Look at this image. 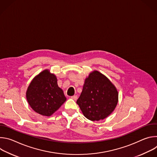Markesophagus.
Segmentation results:
<instances>
[{
	"label": "esophagus",
	"instance_id": "esophagus-1",
	"mask_svg": "<svg viewBox=\"0 0 157 157\" xmlns=\"http://www.w3.org/2000/svg\"><path fill=\"white\" fill-rule=\"evenodd\" d=\"M71 98L72 99L76 101V100H77V99H78V96H73L71 97Z\"/></svg>",
	"mask_w": 157,
	"mask_h": 157
}]
</instances>
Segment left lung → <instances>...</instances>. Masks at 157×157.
Segmentation results:
<instances>
[{"mask_svg":"<svg viewBox=\"0 0 157 157\" xmlns=\"http://www.w3.org/2000/svg\"><path fill=\"white\" fill-rule=\"evenodd\" d=\"M118 96L116 87L110 81L100 72L94 71L86 78L76 103L87 119L98 121L114 111Z\"/></svg>","mask_w":157,"mask_h":157,"instance_id":"left-lung-1","label":"left lung"}]
</instances>
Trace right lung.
I'll list each match as a JSON object with an SVG mask.
<instances>
[{"label":"right lung","instance_id":"right-lung-1","mask_svg":"<svg viewBox=\"0 0 157 157\" xmlns=\"http://www.w3.org/2000/svg\"><path fill=\"white\" fill-rule=\"evenodd\" d=\"M26 98L32 109L44 116H52L66 100L58 86L56 76L48 70L33 79L27 90Z\"/></svg>","mask_w":157,"mask_h":157}]
</instances>
